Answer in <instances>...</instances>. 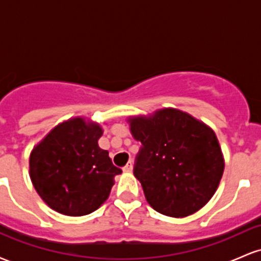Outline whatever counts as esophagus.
Masks as SVG:
<instances>
[{
  "instance_id": "esophagus-1",
  "label": "esophagus",
  "mask_w": 261,
  "mask_h": 261,
  "mask_svg": "<svg viewBox=\"0 0 261 261\" xmlns=\"http://www.w3.org/2000/svg\"><path fill=\"white\" fill-rule=\"evenodd\" d=\"M133 168H134V164H133V162H131V161H128L126 166H125L124 168H122V170H124V172H133Z\"/></svg>"
}]
</instances>
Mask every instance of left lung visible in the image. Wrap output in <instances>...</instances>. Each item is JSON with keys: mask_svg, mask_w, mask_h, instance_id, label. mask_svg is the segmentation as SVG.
<instances>
[{"mask_svg": "<svg viewBox=\"0 0 261 261\" xmlns=\"http://www.w3.org/2000/svg\"><path fill=\"white\" fill-rule=\"evenodd\" d=\"M134 139L142 143L134 175L155 211L170 217L195 214L216 193L223 154L211 127L181 110L128 118Z\"/></svg>", "mask_w": 261, "mask_h": 261, "instance_id": "1", "label": "left lung"}]
</instances>
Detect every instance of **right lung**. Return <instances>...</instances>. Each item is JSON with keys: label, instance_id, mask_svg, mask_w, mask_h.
Returning <instances> with one entry per match:
<instances>
[{"label": "right lung", "instance_id": "add662e5", "mask_svg": "<svg viewBox=\"0 0 261 261\" xmlns=\"http://www.w3.org/2000/svg\"><path fill=\"white\" fill-rule=\"evenodd\" d=\"M97 122L73 118L55 126L33 148L29 174L49 207L66 216H85L109 196L121 169L98 146Z\"/></svg>", "mask_w": 261, "mask_h": 261}]
</instances>
